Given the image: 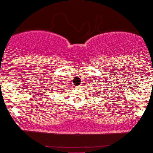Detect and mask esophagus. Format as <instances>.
I'll return each instance as SVG.
<instances>
[{"label":"esophagus","instance_id":"34e87169","mask_svg":"<svg viewBox=\"0 0 153 153\" xmlns=\"http://www.w3.org/2000/svg\"><path fill=\"white\" fill-rule=\"evenodd\" d=\"M80 87H81V86H79V87H78V88H80Z\"/></svg>","mask_w":153,"mask_h":153}]
</instances>
